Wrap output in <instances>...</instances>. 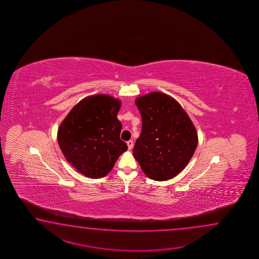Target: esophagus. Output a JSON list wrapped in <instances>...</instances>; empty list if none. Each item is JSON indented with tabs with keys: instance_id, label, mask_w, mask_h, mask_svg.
Wrapping results in <instances>:
<instances>
[{
	"instance_id": "34e87169",
	"label": "esophagus",
	"mask_w": 259,
	"mask_h": 259,
	"mask_svg": "<svg viewBox=\"0 0 259 259\" xmlns=\"http://www.w3.org/2000/svg\"><path fill=\"white\" fill-rule=\"evenodd\" d=\"M127 148L130 149V150H132V147H133V142L132 141H127Z\"/></svg>"
}]
</instances>
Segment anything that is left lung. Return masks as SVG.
<instances>
[{"label":"left lung","mask_w":259,"mask_h":259,"mask_svg":"<svg viewBox=\"0 0 259 259\" xmlns=\"http://www.w3.org/2000/svg\"><path fill=\"white\" fill-rule=\"evenodd\" d=\"M142 116V132L133 155L146 176L164 182L181 173L193 157L198 137L181 105L162 93L136 99Z\"/></svg>","instance_id":"8db88e82"}]
</instances>
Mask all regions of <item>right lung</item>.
I'll return each instance as SVG.
<instances>
[{"label": "right lung", "mask_w": 259, "mask_h": 259, "mask_svg": "<svg viewBox=\"0 0 259 259\" xmlns=\"http://www.w3.org/2000/svg\"><path fill=\"white\" fill-rule=\"evenodd\" d=\"M121 103L105 94L89 96L75 105L58 128L57 140L68 163L84 176L107 175L127 146L116 117Z\"/></svg>", "instance_id": "add662e5"}]
</instances>
